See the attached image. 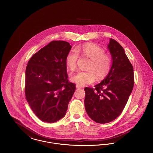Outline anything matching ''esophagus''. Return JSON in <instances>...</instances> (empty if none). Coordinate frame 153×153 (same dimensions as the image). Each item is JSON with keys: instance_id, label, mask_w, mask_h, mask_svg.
Segmentation results:
<instances>
[{"instance_id": "34e87169", "label": "esophagus", "mask_w": 153, "mask_h": 153, "mask_svg": "<svg viewBox=\"0 0 153 153\" xmlns=\"http://www.w3.org/2000/svg\"><path fill=\"white\" fill-rule=\"evenodd\" d=\"M76 88H81V87L80 85L76 84Z\"/></svg>"}]
</instances>
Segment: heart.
<instances>
[{
	"mask_svg": "<svg viewBox=\"0 0 153 153\" xmlns=\"http://www.w3.org/2000/svg\"><path fill=\"white\" fill-rule=\"evenodd\" d=\"M79 55L91 60L87 68L89 71H78L74 74L71 78L72 82L80 86H84L93 83L95 80V75L100 79L109 73L112 66L111 57L98 45L85 44L71 49L65 58L66 66L70 70L74 71L76 68Z\"/></svg>",
	"mask_w": 153,
	"mask_h": 153,
	"instance_id": "obj_1",
	"label": "heart"
}]
</instances>
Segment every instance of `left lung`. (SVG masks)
I'll return each instance as SVG.
<instances>
[{
  "label": "left lung",
  "instance_id": "1",
  "mask_svg": "<svg viewBox=\"0 0 153 153\" xmlns=\"http://www.w3.org/2000/svg\"><path fill=\"white\" fill-rule=\"evenodd\" d=\"M112 59L110 71L95 88H85V107L89 117L100 124L116 119L123 112L134 84L133 67L124 48L111 39L108 45Z\"/></svg>",
  "mask_w": 153,
  "mask_h": 153
}]
</instances>
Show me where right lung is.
<instances>
[{
	"label": "right lung",
	"instance_id": "1",
	"mask_svg": "<svg viewBox=\"0 0 153 153\" xmlns=\"http://www.w3.org/2000/svg\"><path fill=\"white\" fill-rule=\"evenodd\" d=\"M72 46L53 41L35 53L26 68L25 92L32 111L42 121L55 123L66 114L76 85L68 80L66 56Z\"/></svg>",
	"mask_w": 153,
	"mask_h": 153
}]
</instances>
